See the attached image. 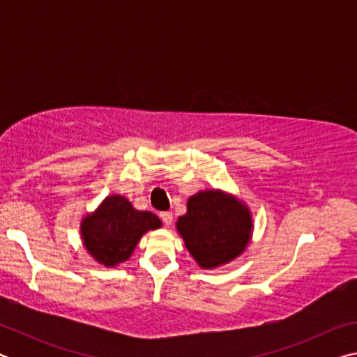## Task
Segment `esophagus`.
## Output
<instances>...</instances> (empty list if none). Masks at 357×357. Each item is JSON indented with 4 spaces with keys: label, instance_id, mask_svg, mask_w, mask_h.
I'll return each instance as SVG.
<instances>
[{
    "label": "esophagus",
    "instance_id": "1",
    "mask_svg": "<svg viewBox=\"0 0 357 357\" xmlns=\"http://www.w3.org/2000/svg\"><path fill=\"white\" fill-rule=\"evenodd\" d=\"M160 219H162V222L165 223L167 227H170L172 223H173V213H170V211H165V213L160 214Z\"/></svg>",
    "mask_w": 357,
    "mask_h": 357
}]
</instances>
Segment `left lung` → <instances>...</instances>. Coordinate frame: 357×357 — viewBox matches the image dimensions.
I'll return each mask as SVG.
<instances>
[{"label":"left lung","mask_w":357,"mask_h":357,"mask_svg":"<svg viewBox=\"0 0 357 357\" xmlns=\"http://www.w3.org/2000/svg\"><path fill=\"white\" fill-rule=\"evenodd\" d=\"M187 250L203 269L233 261L252 238V214L238 198L222 190H202L187 200L176 222Z\"/></svg>","instance_id":"obj_1"}]
</instances>
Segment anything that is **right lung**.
<instances>
[{"label": "right lung", "mask_w": 357, "mask_h": 357, "mask_svg": "<svg viewBox=\"0 0 357 357\" xmlns=\"http://www.w3.org/2000/svg\"><path fill=\"white\" fill-rule=\"evenodd\" d=\"M162 222L149 211H137L126 197L110 195L82 220L83 245L96 261L114 268L129 259L138 241Z\"/></svg>", "instance_id": "1"}]
</instances>
